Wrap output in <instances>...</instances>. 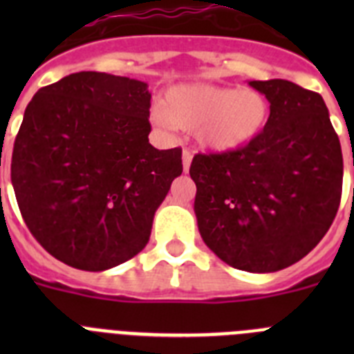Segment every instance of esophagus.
<instances>
[{
	"label": "esophagus",
	"instance_id": "1",
	"mask_svg": "<svg viewBox=\"0 0 354 354\" xmlns=\"http://www.w3.org/2000/svg\"><path fill=\"white\" fill-rule=\"evenodd\" d=\"M192 159H193L192 150L184 149V152H183V165H184V171L189 170V165H192Z\"/></svg>",
	"mask_w": 354,
	"mask_h": 354
}]
</instances>
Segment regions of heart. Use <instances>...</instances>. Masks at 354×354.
<instances>
[{
	"mask_svg": "<svg viewBox=\"0 0 354 354\" xmlns=\"http://www.w3.org/2000/svg\"><path fill=\"white\" fill-rule=\"evenodd\" d=\"M270 102L252 88H228L207 83L175 84L165 92L161 108L152 111L159 127L192 131L205 149L232 152L264 131Z\"/></svg>",
	"mask_w": 354,
	"mask_h": 354,
	"instance_id": "heart-1",
	"label": "heart"
}]
</instances>
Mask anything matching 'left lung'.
<instances>
[{
	"mask_svg": "<svg viewBox=\"0 0 354 354\" xmlns=\"http://www.w3.org/2000/svg\"><path fill=\"white\" fill-rule=\"evenodd\" d=\"M270 101L264 131L243 149L196 154L200 236L223 262L273 273L301 261L335 220L342 149L317 92L287 80L250 81Z\"/></svg>",
	"mask_w": 354,
	"mask_h": 354,
	"instance_id": "left-lung-1",
	"label": "left lung"
}]
</instances>
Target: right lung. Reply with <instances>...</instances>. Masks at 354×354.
<instances>
[{
    "label": "right lung",
    "instance_id": "1",
    "mask_svg": "<svg viewBox=\"0 0 354 354\" xmlns=\"http://www.w3.org/2000/svg\"><path fill=\"white\" fill-rule=\"evenodd\" d=\"M149 84L76 72L44 86L24 111L12 186L30 232L64 264L104 271L149 243L183 149L149 143Z\"/></svg>",
    "mask_w": 354,
    "mask_h": 354
}]
</instances>
